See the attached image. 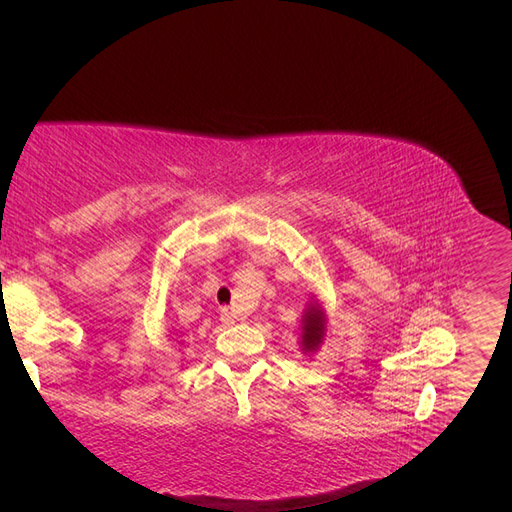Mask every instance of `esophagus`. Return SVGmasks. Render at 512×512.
<instances>
[{
  "mask_svg": "<svg viewBox=\"0 0 512 512\" xmlns=\"http://www.w3.org/2000/svg\"><path fill=\"white\" fill-rule=\"evenodd\" d=\"M222 322L224 324H232V322H235V314H232V309L230 307H222Z\"/></svg>",
  "mask_w": 512,
  "mask_h": 512,
  "instance_id": "esophagus-1",
  "label": "esophagus"
}]
</instances>
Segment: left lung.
<instances>
[{"mask_svg":"<svg viewBox=\"0 0 512 512\" xmlns=\"http://www.w3.org/2000/svg\"><path fill=\"white\" fill-rule=\"evenodd\" d=\"M324 331H327V316L318 303H309L301 318V344L305 352H314L322 344Z\"/></svg>","mask_w":512,"mask_h":512,"instance_id":"left-lung-1","label":"left lung"}]
</instances>
